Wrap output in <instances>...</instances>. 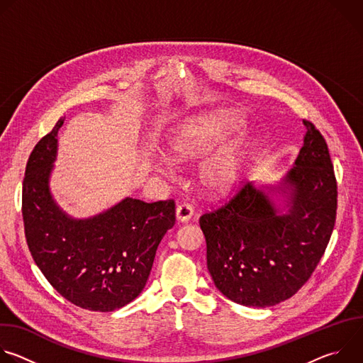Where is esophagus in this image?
<instances>
[{"instance_id": "obj_1", "label": "esophagus", "mask_w": 363, "mask_h": 363, "mask_svg": "<svg viewBox=\"0 0 363 363\" xmlns=\"http://www.w3.org/2000/svg\"><path fill=\"white\" fill-rule=\"evenodd\" d=\"M194 216V208L189 203H181L177 206V220L181 223H186Z\"/></svg>"}]
</instances>
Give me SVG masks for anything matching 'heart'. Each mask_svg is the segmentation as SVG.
<instances>
[{"instance_id":"b5f03b06","label":"heart","mask_w":363,"mask_h":363,"mask_svg":"<svg viewBox=\"0 0 363 363\" xmlns=\"http://www.w3.org/2000/svg\"><path fill=\"white\" fill-rule=\"evenodd\" d=\"M241 118L231 111H211L185 121L171 139L178 161L198 160L224 143L241 126ZM252 157L247 142H234L218 149L202 165L201 182L214 196H225L241 182Z\"/></svg>"}]
</instances>
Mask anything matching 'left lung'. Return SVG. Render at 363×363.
Wrapping results in <instances>:
<instances>
[{
    "label": "left lung",
    "instance_id": "left-lung-1",
    "mask_svg": "<svg viewBox=\"0 0 363 363\" xmlns=\"http://www.w3.org/2000/svg\"><path fill=\"white\" fill-rule=\"evenodd\" d=\"M303 123V146L279 186L245 184L220 208L199 217L206 267L234 303L269 307L290 298L329 244L337 208L333 164L322 133L312 122ZM269 189L286 194V215L275 208Z\"/></svg>",
    "mask_w": 363,
    "mask_h": 363
}]
</instances>
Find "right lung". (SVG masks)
Wrapping results in <instances>:
<instances>
[{"label": "right lung", "instance_id": "obj_1", "mask_svg": "<svg viewBox=\"0 0 363 363\" xmlns=\"http://www.w3.org/2000/svg\"><path fill=\"white\" fill-rule=\"evenodd\" d=\"M63 123L59 119L37 142L26 167L27 245L37 267L66 300L93 312H113L143 290L157 248L175 224V202L125 198L91 218L69 217L48 188Z\"/></svg>", "mask_w": 363, "mask_h": 363}]
</instances>
